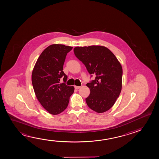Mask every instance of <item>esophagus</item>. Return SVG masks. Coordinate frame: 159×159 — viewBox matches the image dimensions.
<instances>
[{
	"label": "esophagus",
	"instance_id": "34e87169",
	"mask_svg": "<svg viewBox=\"0 0 159 159\" xmlns=\"http://www.w3.org/2000/svg\"><path fill=\"white\" fill-rule=\"evenodd\" d=\"M81 88V86H75V89H79Z\"/></svg>",
	"mask_w": 159,
	"mask_h": 159
}]
</instances>
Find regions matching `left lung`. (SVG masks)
Wrapping results in <instances>:
<instances>
[{
	"mask_svg": "<svg viewBox=\"0 0 159 159\" xmlns=\"http://www.w3.org/2000/svg\"><path fill=\"white\" fill-rule=\"evenodd\" d=\"M74 52L89 73L96 75L95 80L86 84L90 90V94L85 99L88 106L98 113L109 110L121 90L122 69L120 62L108 48L103 46L75 47Z\"/></svg>",
	"mask_w": 159,
	"mask_h": 159,
	"instance_id": "obj_1",
	"label": "left lung"
}]
</instances>
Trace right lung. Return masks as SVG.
Instances as JSON below:
<instances>
[{
    "label": "right lung",
    "mask_w": 159,
    "mask_h": 159,
    "mask_svg": "<svg viewBox=\"0 0 159 159\" xmlns=\"http://www.w3.org/2000/svg\"><path fill=\"white\" fill-rule=\"evenodd\" d=\"M73 47L52 44L39 56L34 66L31 81L37 99L45 109L52 115L60 114L68 107L74 91L66 85L68 76L63 71L65 57ZM60 78L64 82L60 84Z\"/></svg>",
    "instance_id": "add662e5"
}]
</instances>
